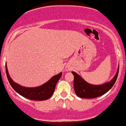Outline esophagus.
Segmentation results:
<instances>
[{"label":"esophagus","mask_w":126,"mask_h":126,"mask_svg":"<svg viewBox=\"0 0 126 126\" xmlns=\"http://www.w3.org/2000/svg\"><path fill=\"white\" fill-rule=\"evenodd\" d=\"M67 70H69V69H66V71H67Z\"/></svg>","instance_id":"1"}]
</instances>
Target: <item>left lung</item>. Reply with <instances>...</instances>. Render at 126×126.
<instances>
[{
	"label": "left lung",
	"instance_id": "left-lung-1",
	"mask_svg": "<svg viewBox=\"0 0 126 126\" xmlns=\"http://www.w3.org/2000/svg\"><path fill=\"white\" fill-rule=\"evenodd\" d=\"M119 68L114 78L110 82L100 85L90 84L84 80L75 72H72L74 75V89L76 94L80 97L85 99H92L99 97L106 93L115 84L118 76Z\"/></svg>",
	"mask_w": 126,
	"mask_h": 126
}]
</instances>
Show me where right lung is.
Returning a JSON list of instances; mask_svg holds the SVG:
<instances>
[{"instance_id": "1", "label": "right lung", "mask_w": 126, "mask_h": 126, "mask_svg": "<svg viewBox=\"0 0 126 126\" xmlns=\"http://www.w3.org/2000/svg\"><path fill=\"white\" fill-rule=\"evenodd\" d=\"M5 69L9 83H10L13 88L23 97L33 101H45L50 98L52 96L55 91L56 85L62 75V72H60L58 74L54 76L48 82L39 87L26 88L15 83L12 80L9 76L7 64H5Z\"/></svg>"}]
</instances>
